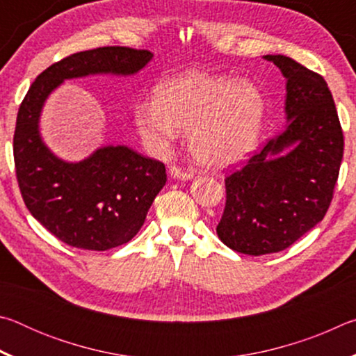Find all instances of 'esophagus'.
Returning <instances> with one entry per match:
<instances>
[{"label":"esophagus","mask_w":356,"mask_h":356,"mask_svg":"<svg viewBox=\"0 0 356 356\" xmlns=\"http://www.w3.org/2000/svg\"><path fill=\"white\" fill-rule=\"evenodd\" d=\"M170 176L172 179H179V180H188L193 177V174L182 170V168L179 166H170Z\"/></svg>","instance_id":"esophagus-1"}]
</instances>
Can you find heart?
Wrapping results in <instances>:
<instances>
[{
  "instance_id": "heart-1",
  "label": "heart",
  "mask_w": 356,
  "mask_h": 356,
  "mask_svg": "<svg viewBox=\"0 0 356 356\" xmlns=\"http://www.w3.org/2000/svg\"><path fill=\"white\" fill-rule=\"evenodd\" d=\"M265 116V100L256 84L232 76L186 72L160 83L154 104L135 108L141 138L163 154L186 131L197 163L222 170L242 161L256 147Z\"/></svg>"
}]
</instances>
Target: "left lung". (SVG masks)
Here are the masks:
<instances>
[{
	"label": "left lung",
	"instance_id": "obj_1",
	"mask_svg": "<svg viewBox=\"0 0 356 356\" xmlns=\"http://www.w3.org/2000/svg\"><path fill=\"white\" fill-rule=\"evenodd\" d=\"M286 78V127L226 177L216 234L250 256L291 246L323 220L333 200L344 136L323 78L284 55H265Z\"/></svg>",
	"mask_w": 356,
	"mask_h": 356
}]
</instances>
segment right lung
Returning <instances> with one entry per match:
<instances>
[{"label":"right lung","mask_w":356,"mask_h":356,"mask_svg":"<svg viewBox=\"0 0 356 356\" xmlns=\"http://www.w3.org/2000/svg\"><path fill=\"white\" fill-rule=\"evenodd\" d=\"M152 56L129 47L75 53L42 72L19 108L14 160L23 201L47 231L75 248L106 251L134 238L166 184V170L127 146L99 147L81 161L59 159L42 140V108L65 80L131 76Z\"/></svg>","instance_id":"add662e5"}]
</instances>
